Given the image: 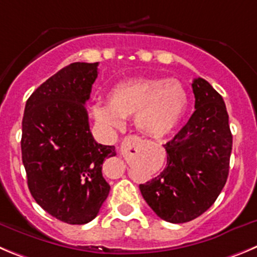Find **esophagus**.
Wrapping results in <instances>:
<instances>
[{
	"label": "esophagus",
	"instance_id": "1",
	"mask_svg": "<svg viewBox=\"0 0 257 257\" xmlns=\"http://www.w3.org/2000/svg\"><path fill=\"white\" fill-rule=\"evenodd\" d=\"M137 142H138V137H136V136L125 137V138H124V141H123V143H121V150H123V148L134 147Z\"/></svg>",
	"mask_w": 257,
	"mask_h": 257
}]
</instances>
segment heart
Returning <instances> with one entry per match:
<instances>
[{"label":"heart","instance_id":"heart-1","mask_svg":"<svg viewBox=\"0 0 257 257\" xmlns=\"http://www.w3.org/2000/svg\"><path fill=\"white\" fill-rule=\"evenodd\" d=\"M109 104H95V120L107 129H119L125 117L136 115L137 129L151 138L171 133L189 104L185 86L174 78H132L109 91Z\"/></svg>","mask_w":257,"mask_h":257}]
</instances>
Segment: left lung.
<instances>
[{
    "label": "left lung",
    "mask_w": 257,
    "mask_h": 257,
    "mask_svg": "<svg viewBox=\"0 0 257 257\" xmlns=\"http://www.w3.org/2000/svg\"><path fill=\"white\" fill-rule=\"evenodd\" d=\"M195 111L165 145L164 171L140 190L153 212L170 223L193 220L209 209L226 185L232 134L223 97L204 78L191 83Z\"/></svg>",
    "instance_id": "obj_1"
}]
</instances>
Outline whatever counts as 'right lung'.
<instances>
[{"mask_svg":"<svg viewBox=\"0 0 257 257\" xmlns=\"http://www.w3.org/2000/svg\"><path fill=\"white\" fill-rule=\"evenodd\" d=\"M97 66L76 62L62 68L31 93L23 117L29 190L45 212L68 224L91 222L110 191L101 169L115 147L93 140L85 107Z\"/></svg>","mask_w":257,"mask_h":257,"instance_id":"add662e5","label":"right lung"}]
</instances>
